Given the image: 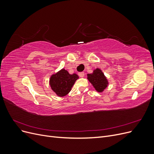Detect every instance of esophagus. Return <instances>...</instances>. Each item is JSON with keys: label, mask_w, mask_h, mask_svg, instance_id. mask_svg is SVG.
<instances>
[{"label": "esophagus", "mask_w": 154, "mask_h": 154, "mask_svg": "<svg viewBox=\"0 0 154 154\" xmlns=\"http://www.w3.org/2000/svg\"><path fill=\"white\" fill-rule=\"evenodd\" d=\"M78 75H79V76H80V77H81V78H83V76H84V75H85V73L83 72H79V73H78Z\"/></svg>", "instance_id": "obj_1"}]
</instances>
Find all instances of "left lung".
I'll return each instance as SVG.
<instances>
[{"instance_id":"8db88e82","label":"left lung","mask_w":154,"mask_h":154,"mask_svg":"<svg viewBox=\"0 0 154 154\" xmlns=\"http://www.w3.org/2000/svg\"><path fill=\"white\" fill-rule=\"evenodd\" d=\"M87 79L98 92H103L109 85V81L104 73L99 68L93 70L91 74H87Z\"/></svg>"}]
</instances>
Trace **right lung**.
Instances as JSON below:
<instances>
[{"label":"right lung","mask_w":154,"mask_h":154,"mask_svg":"<svg viewBox=\"0 0 154 154\" xmlns=\"http://www.w3.org/2000/svg\"><path fill=\"white\" fill-rule=\"evenodd\" d=\"M79 78L76 74H69L63 68L53 74L49 79L51 89L59 97L66 96L71 91L74 83Z\"/></svg>","instance_id":"right-lung-1"}]
</instances>
